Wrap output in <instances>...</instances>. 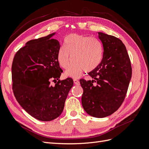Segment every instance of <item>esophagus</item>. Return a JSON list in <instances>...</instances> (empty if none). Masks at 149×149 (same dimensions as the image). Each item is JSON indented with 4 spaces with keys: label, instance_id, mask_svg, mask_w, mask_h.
<instances>
[{
    "label": "esophagus",
    "instance_id": "34e87169",
    "mask_svg": "<svg viewBox=\"0 0 149 149\" xmlns=\"http://www.w3.org/2000/svg\"><path fill=\"white\" fill-rule=\"evenodd\" d=\"M74 83L75 85H79L80 84V82L79 80L77 79H74Z\"/></svg>",
    "mask_w": 149,
    "mask_h": 149
}]
</instances>
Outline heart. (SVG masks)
<instances>
[{
  "label": "heart",
  "instance_id": "1",
  "mask_svg": "<svg viewBox=\"0 0 149 149\" xmlns=\"http://www.w3.org/2000/svg\"><path fill=\"white\" fill-rule=\"evenodd\" d=\"M103 47L97 38L78 34H70L65 40V45L60 47L57 60L60 65L67 68L73 62L65 74L77 78L82 72H91L96 68L103 58Z\"/></svg>",
  "mask_w": 149,
  "mask_h": 149
}]
</instances>
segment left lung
Listing matches in <instances>:
<instances>
[{
  "mask_svg": "<svg viewBox=\"0 0 149 149\" xmlns=\"http://www.w3.org/2000/svg\"><path fill=\"white\" fill-rule=\"evenodd\" d=\"M103 45V58L89 75L92 81L80 80L84 92L82 104L86 112L104 118L115 112L123 103L132 74L130 59L123 42L114 36L99 32ZM96 82V85L93 83Z\"/></svg>",
  "mask_w": 149,
  "mask_h": 149,
  "instance_id": "obj_1",
  "label": "left lung"
}]
</instances>
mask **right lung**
<instances>
[{
    "mask_svg": "<svg viewBox=\"0 0 149 149\" xmlns=\"http://www.w3.org/2000/svg\"><path fill=\"white\" fill-rule=\"evenodd\" d=\"M55 33L28 41L12 64L13 90L17 101L36 119L48 121L62 114L73 80L59 79L63 72L57 60L60 47ZM59 81L54 86L52 80Z\"/></svg>",
    "mask_w": 149,
    "mask_h": 149,
    "instance_id": "add662e5",
    "label": "right lung"
}]
</instances>
